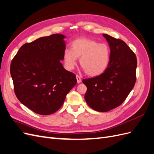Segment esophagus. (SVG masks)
Segmentation results:
<instances>
[{
	"label": "esophagus",
	"mask_w": 154,
	"mask_h": 154,
	"mask_svg": "<svg viewBox=\"0 0 154 154\" xmlns=\"http://www.w3.org/2000/svg\"><path fill=\"white\" fill-rule=\"evenodd\" d=\"M76 80H77V83H81V82H82V78H81V77H80V76L76 75Z\"/></svg>",
	"instance_id": "1"
}]
</instances>
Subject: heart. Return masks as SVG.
<instances>
[{
    "label": "heart",
    "mask_w": 154,
    "mask_h": 154,
    "mask_svg": "<svg viewBox=\"0 0 154 154\" xmlns=\"http://www.w3.org/2000/svg\"><path fill=\"white\" fill-rule=\"evenodd\" d=\"M71 49L63 52V60L69 70L74 68L77 58H80L81 67L88 76H96L103 73L108 67L110 50L106 44H99L91 38L81 37L71 44Z\"/></svg>",
    "instance_id": "1"
}]
</instances>
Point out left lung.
Here are the masks:
<instances>
[{
  "instance_id": "8db88e82",
  "label": "left lung",
  "mask_w": 154,
  "mask_h": 154,
  "mask_svg": "<svg viewBox=\"0 0 154 154\" xmlns=\"http://www.w3.org/2000/svg\"><path fill=\"white\" fill-rule=\"evenodd\" d=\"M110 48V58L104 72L83 79L85 100L91 108L107 112L123 103L136 81L137 58L124 41L103 34Z\"/></svg>"
}]
</instances>
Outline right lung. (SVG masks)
Listing matches in <instances>:
<instances>
[{"label":"right lung","instance_id":"1","mask_svg":"<svg viewBox=\"0 0 154 154\" xmlns=\"http://www.w3.org/2000/svg\"><path fill=\"white\" fill-rule=\"evenodd\" d=\"M65 38L54 34L26 43L11 61L10 73L15 95L36 114L57 112L76 84L75 74L66 71L60 62L66 50Z\"/></svg>","mask_w":154,"mask_h":154}]
</instances>
